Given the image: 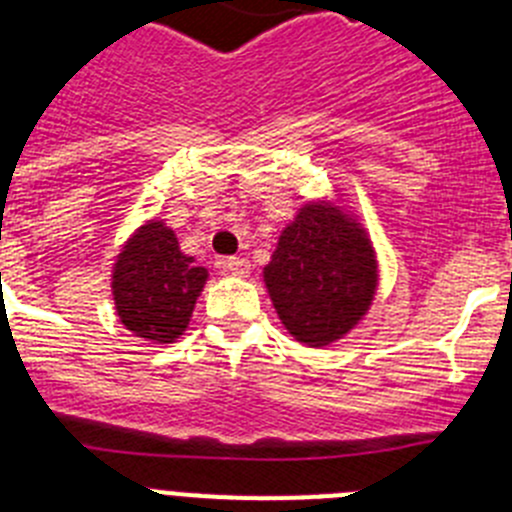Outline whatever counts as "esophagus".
<instances>
[{"mask_svg":"<svg viewBox=\"0 0 512 512\" xmlns=\"http://www.w3.org/2000/svg\"><path fill=\"white\" fill-rule=\"evenodd\" d=\"M223 266H225V271H228L230 277L243 279V277H248V274H251V261L241 259V256H233V259H225Z\"/></svg>","mask_w":512,"mask_h":512,"instance_id":"obj_1","label":"esophagus"}]
</instances>
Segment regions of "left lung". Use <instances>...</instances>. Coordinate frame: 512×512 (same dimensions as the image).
<instances>
[{"label":"left lung","mask_w":512,"mask_h":512,"mask_svg":"<svg viewBox=\"0 0 512 512\" xmlns=\"http://www.w3.org/2000/svg\"><path fill=\"white\" fill-rule=\"evenodd\" d=\"M264 284L295 341L325 348L364 320L379 289V261L341 194L300 207L264 266Z\"/></svg>","instance_id":"8db88e82"}]
</instances>
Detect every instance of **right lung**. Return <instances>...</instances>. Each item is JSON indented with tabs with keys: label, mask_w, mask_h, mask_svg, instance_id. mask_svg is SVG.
<instances>
[{
	"label": "right lung",
	"mask_w": 512,
	"mask_h": 512,
	"mask_svg": "<svg viewBox=\"0 0 512 512\" xmlns=\"http://www.w3.org/2000/svg\"><path fill=\"white\" fill-rule=\"evenodd\" d=\"M210 271L179 248L164 220H146L125 238L112 264L117 318L133 336L174 343L189 328Z\"/></svg>",
	"instance_id": "obj_1"
}]
</instances>
